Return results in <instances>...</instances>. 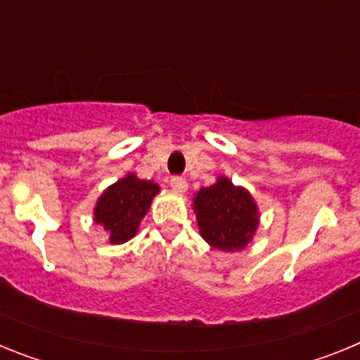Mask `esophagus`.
<instances>
[{"instance_id":"1","label":"esophagus","mask_w":360,"mask_h":360,"mask_svg":"<svg viewBox=\"0 0 360 360\" xmlns=\"http://www.w3.org/2000/svg\"><path fill=\"white\" fill-rule=\"evenodd\" d=\"M169 186L173 187V189L176 191V193H186V189H187L186 178H182V176H173V178H171Z\"/></svg>"}]
</instances>
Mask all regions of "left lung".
<instances>
[{
  "mask_svg": "<svg viewBox=\"0 0 360 360\" xmlns=\"http://www.w3.org/2000/svg\"><path fill=\"white\" fill-rule=\"evenodd\" d=\"M200 234L219 250H241L252 240L259 224L252 196L225 176L214 186L202 187L195 196Z\"/></svg>",
  "mask_w": 360,
  "mask_h": 360,
  "instance_id": "left-lung-1",
  "label": "left lung"
}]
</instances>
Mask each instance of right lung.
<instances>
[{"mask_svg": "<svg viewBox=\"0 0 360 360\" xmlns=\"http://www.w3.org/2000/svg\"><path fill=\"white\" fill-rule=\"evenodd\" d=\"M158 191L157 184L135 174H128L104 191L95 205V224L110 232V243H124L135 236Z\"/></svg>", "mask_w": 360, "mask_h": 360, "instance_id": "right-lung-1", "label": "right lung"}]
</instances>
